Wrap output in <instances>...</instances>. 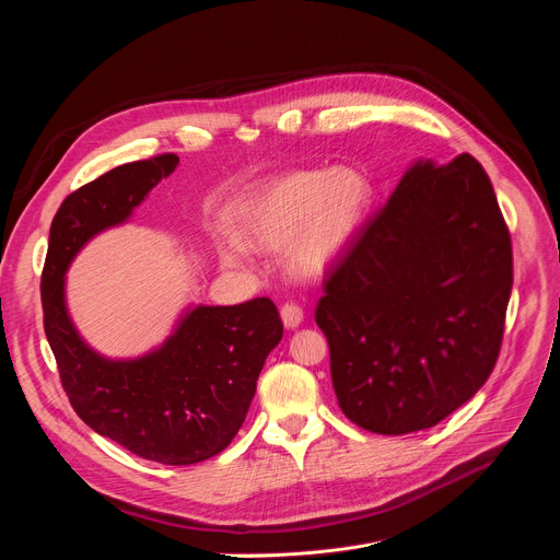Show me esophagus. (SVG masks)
Returning a JSON list of instances; mask_svg holds the SVG:
<instances>
[{"label": "esophagus", "instance_id": "34e87169", "mask_svg": "<svg viewBox=\"0 0 560 560\" xmlns=\"http://www.w3.org/2000/svg\"><path fill=\"white\" fill-rule=\"evenodd\" d=\"M281 318H283V326H285L288 330H294V328H299L301 322H303V310H301L296 303H285V305L281 307Z\"/></svg>", "mask_w": 560, "mask_h": 560}]
</instances>
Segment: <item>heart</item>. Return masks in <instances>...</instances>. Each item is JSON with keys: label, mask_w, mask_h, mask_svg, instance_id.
Masks as SVG:
<instances>
[{"label": "heart", "mask_w": 560, "mask_h": 560, "mask_svg": "<svg viewBox=\"0 0 560 560\" xmlns=\"http://www.w3.org/2000/svg\"><path fill=\"white\" fill-rule=\"evenodd\" d=\"M370 203L372 186L359 168H301L259 186L236 203L232 217L250 246H288V268L299 277H318L346 255L365 223ZM219 253L223 264L236 266L244 261L246 248L223 238Z\"/></svg>", "instance_id": "1"}]
</instances>
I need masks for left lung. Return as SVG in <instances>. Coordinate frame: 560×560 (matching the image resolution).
<instances>
[{
	"instance_id": "obj_1",
	"label": "left lung",
	"mask_w": 560,
	"mask_h": 560,
	"mask_svg": "<svg viewBox=\"0 0 560 560\" xmlns=\"http://www.w3.org/2000/svg\"><path fill=\"white\" fill-rule=\"evenodd\" d=\"M512 279L483 166L467 152L417 162L326 272L314 310L343 415L396 436L469 401L497 365Z\"/></svg>"
}]
</instances>
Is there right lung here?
Listing matches in <instances>:
<instances>
[{"mask_svg": "<svg viewBox=\"0 0 560 560\" xmlns=\"http://www.w3.org/2000/svg\"><path fill=\"white\" fill-rule=\"evenodd\" d=\"M179 164L156 154L108 171L59 206L42 272L44 330L77 417L132 454L192 465L223 452L246 421L259 372L283 337L277 305L257 296L238 305H197L175 332L132 361L97 354L74 330L63 275L95 234L124 223Z\"/></svg>", "mask_w": 560, "mask_h": 560, "instance_id": "right-lung-1", "label": "right lung"}]
</instances>
